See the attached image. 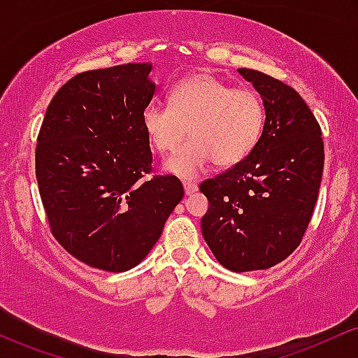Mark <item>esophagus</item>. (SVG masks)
Instances as JSON below:
<instances>
[{"instance_id": "obj_1", "label": "esophagus", "mask_w": 358, "mask_h": 358, "mask_svg": "<svg viewBox=\"0 0 358 358\" xmlns=\"http://www.w3.org/2000/svg\"><path fill=\"white\" fill-rule=\"evenodd\" d=\"M196 191H197V184L194 180H184V192H186V196L194 194Z\"/></svg>"}]
</instances>
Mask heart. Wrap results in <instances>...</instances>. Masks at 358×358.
Instances as JSON below:
<instances>
[{"mask_svg": "<svg viewBox=\"0 0 358 358\" xmlns=\"http://www.w3.org/2000/svg\"><path fill=\"white\" fill-rule=\"evenodd\" d=\"M264 107L251 88H231L211 73H194L176 83L169 105L149 103L142 127L150 145L166 154L191 138L164 162V169L192 178L213 161L233 166L246 157L262 136Z\"/></svg>", "mask_w": 358, "mask_h": 358, "instance_id": "1", "label": "heart"}]
</instances>
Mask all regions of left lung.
Masks as SVG:
<instances>
[{"instance_id":"left-lung-1","label":"left lung","mask_w":358,"mask_h":358,"mask_svg":"<svg viewBox=\"0 0 358 358\" xmlns=\"http://www.w3.org/2000/svg\"><path fill=\"white\" fill-rule=\"evenodd\" d=\"M238 71L262 95L263 132L241 162L199 186L209 201L201 231L222 266L245 273L275 266L300 245L325 154L320 125L295 88L263 71Z\"/></svg>"}]
</instances>
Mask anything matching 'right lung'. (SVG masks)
Instances as JSON below:
<instances>
[{
	"instance_id": "obj_1",
	"label": "right lung",
	"mask_w": 358,
	"mask_h": 358,
	"mask_svg": "<svg viewBox=\"0 0 358 358\" xmlns=\"http://www.w3.org/2000/svg\"><path fill=\"white\" fill-rule=\"evenodd\" d=\"M152 63L83 71L46 108L36 180L50 229L71 256L120 273L137 266L184 197L176 176H154L142 112Z\"/></svg>"
}]
</instances>
